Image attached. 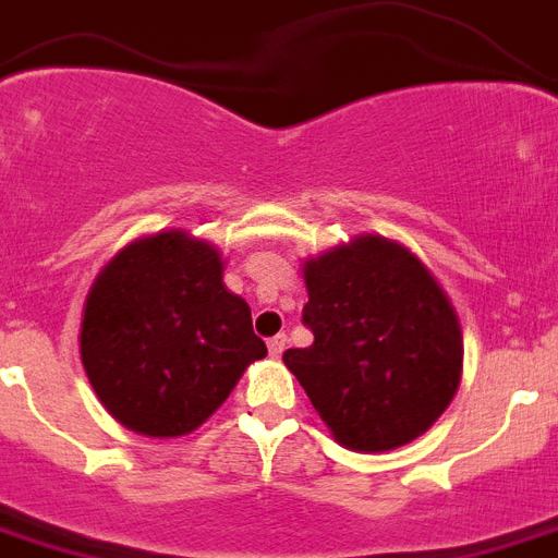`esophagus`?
<instances>
[{"label": "esophagus", "mask_w": 558, "mask_h": 558, "mask_svg": "<svg viewBox=\"0 0 558 558\" xmlns=\"http://www.w3.org/2000/svg\"><path fill=\"white\" fill-rule=\"evenodd\" d=\"M284 347H288V336H284V332L268 338V350H270V355H274V359H279V355H282Z\"/></svg>", "instance_id": "obj_1"}]
</instances>
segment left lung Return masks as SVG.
Listing matches in <instances>:
<instances>
[{
  "label": "left lung",
  "mask_w": 558,
  "mask_h": 558,
  "mask_svg": "<svg viewBox=\"0 0 558 558\" xmlns=\"http://www.w3.org/2000/svg\"><path fill=\"white\" fill-rule=\"evenodd\" d=\"M304 327L313 344L284 350L327 428L355 451H387L423 435L454 398L460 322L412 251L359 236L304 265Z\"/></svg>",
  "instance_id": "obj_1"
}]
</instances>
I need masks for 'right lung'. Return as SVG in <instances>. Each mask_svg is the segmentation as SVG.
Segmentation results:
<instances>
[{
	"label": "right lung",
	"mask_w": 558,
	"mask_h": 558,
	"mask_svg": "<svg viewBox=\"0 0 558 558\" xmlns=\"http://www.w3.org/2000/svg\"><path fill=\"white\" fill-rule=\"evenodd\" d=\"M265 355L247 302L222 284L220 251L183 231L123 247L84 304L89 384L137 435H189Z\"/></svg>",
	"instance_id": "obj_1"
}]
</instances>
